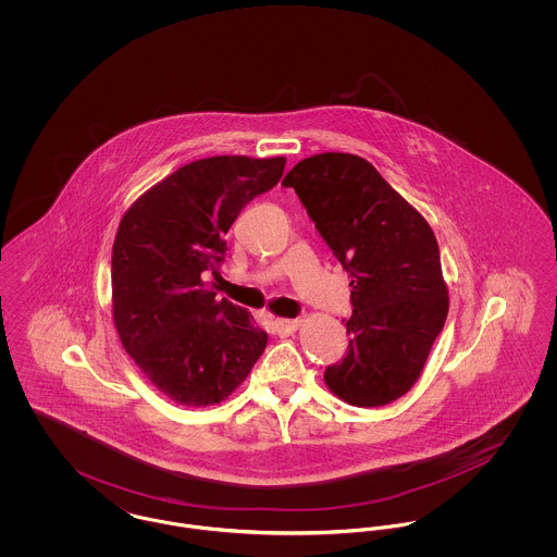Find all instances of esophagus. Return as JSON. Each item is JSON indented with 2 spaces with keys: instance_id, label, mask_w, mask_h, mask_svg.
Segmentation results:
<instances>
[{
  "instance_id": "1",
  "label": "esophagus",
  "mask_w": 557,
  "mask_h": 557,
  "mask_svg": "<svg viewBox=\"0 0 557 557\" xmlns=\"http://www.w3.org/2000/svg\"><path fill=\"white\" fill-rule=\"evenodd\" d=\"M300 323H302V319H275L271 323V327L277 336H290L300 327Z\"/></svg>"
}]
</instances>
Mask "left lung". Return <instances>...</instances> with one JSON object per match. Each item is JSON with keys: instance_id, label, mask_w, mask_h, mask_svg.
<instances>
[{"instance_id": "left-lung-1", "label": "left lung", "mask_w": 557, "mask_h": 557, "mask_svg": "<svg viewBox=\"0 0 557 557\" xmlns=\"http://www.w3.org/2000/svg\"><path fill=\"white\" fill-rule=\"evenodd\" d=\"M294 187L321 238L350 273L348 352L325 386L355 407H382L420 380L449 313L438 242L368 160L323 152L294 164Z\"/></svg>"}]
</instances>
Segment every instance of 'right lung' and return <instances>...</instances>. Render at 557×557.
<instances>
[{
	"label": "right lung",
	"instance_id": "obj_1",
	"mask_svg": "<svg viewBox=\"0 0 557 557\" xmlns=\"http://www.w3.org/2000/svg\"><path fill=\"white\" fill-rule=\"evenodd\" d=\"M284 166V157L194 160L146 189L119 223L112 321L137 368L177 405L225 400L265 350L252 315L216 300L202 273L219 275L225 234Z\"/></svg>",
	"mask_w": 557,
	"mask_h": 557
}]
</instances>
